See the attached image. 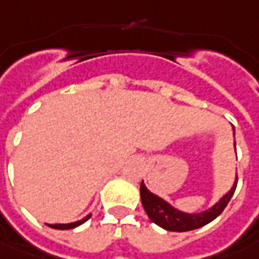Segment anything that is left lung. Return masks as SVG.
I'll list each match as a JSON object with an SVG mask.
<instances>
[{
  "instance_id": "left-lung-1",
  "label": "left lung",
  "mask_w": 259,
  "mask_h": 259,
  "mask_svg": "<svg viewBox=\"0 0 259 259\" xmlns=\"http://www.w3.org/2000/svg\"><path fill=\"white\" fill-rule=\"evenodd\" d=\"M236 184H238V178L235 181V184L232 187V190L223 196V198L220 200L219 203H216L213 207L198 213V214H187L183 211H178L172 208L166 201H163L161 197L155 196L153 193H151L145 184L142 181L141 184V198L143 208L146 211V214L149 216V219L156 223L158 226L163 228L165 231L171 232H187V231H194L198 229L204 225L210 223L211 220H214L220 213L225 210V207L228 206V203L231 201L232 196L236 190Z\"/></svg>"
}]
</instances>
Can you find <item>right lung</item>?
<instances>
[{
	"label": "right lung",
	"instance_id": "1",
	"mask_svg": "<svg viewBox=\"0 0 259 259\" xmlns=\"http://www.w3.org/2000/svg\"><path fill=\"white\" fill-rule=\"evenodd\" d=\"M91 218V214H88L87 218H84L82 220H79V222H75V223H69V225H49L51 228L53 229H73V228H76V226H79V225H82L84 222Z\"/></svg>",
	"mask_w": 259,
	"mask_h": 259
}]
</instances>
